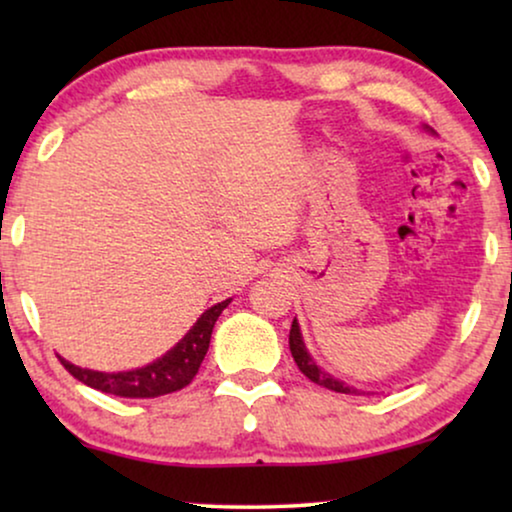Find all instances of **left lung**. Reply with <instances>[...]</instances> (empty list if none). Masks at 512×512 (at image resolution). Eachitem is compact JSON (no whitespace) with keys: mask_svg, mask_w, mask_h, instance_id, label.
Listing matches in <instances>:
<instances>
[{"mask_svg":"<svg viewBox=\"0 0 512 512\" xmlns=\"http://www.w3.org/2000/svg\"><path fill=\"white\" fill-rule=\"evenodd\" d=\"M289 347H291V354H293V361H296V366L300 368V373H303L307 380H312L314 384H319V387H326L331 391H338V394H354L356 389L347 387L345 382L335 380L333 375H328L321 370L317 363L312 361V356L307 354L305 349V342H303V335H300V328L296 324V319H293L291 324V333H289Z\"/></svg>","mask_w":512,"mask_h":512,"instance_id":"obj_1","label":"left lung"}]
</instances>
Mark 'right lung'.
<instances>
[{
    "mask_svg": "<svg viewBox=\"0 0 512 512\" xmlns=\"http://www.w3.org/2000/svg\"><path fill=\"white\" fill-rule=\"evenodd\" d=\"M230 303H223L209 307L202 317L195 321V326L184 335V340L177 342V347H172L165 356H160L158 361L149 363V366L128 370V373H97V370L79 368L74 363L65 359L62 366L69 375H74L76 380L88 384L104 394H114L123 398H156L172 394V391L184 389L186 384L193 382V377L198 375L200 363L205 359L209 349V338H212L214 324L219 319V314L226 310Z\"/></svg>",
    "mask_w": 512,
    "mask_h": 512,
    "instance_id": "1",
    "label": "right lung"
}]
</instances>
